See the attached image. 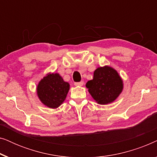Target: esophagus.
<instances>
[{
    "label": "esophagus",
    "instance_id": "34e87169",
    "mask_svg": "<svg viewBox=\"0 0 157 157\" xmlns=\"http://www.w3.org/2000/svg\"><path fill=\"white\" fill-rule=\"evenodd\" d=\"M83 81H79V82H75L74 85L76 86H81L83 85Z\"/></svg>",
    "mask_w": 157,
    "mask_h": 157
}]
</instances>
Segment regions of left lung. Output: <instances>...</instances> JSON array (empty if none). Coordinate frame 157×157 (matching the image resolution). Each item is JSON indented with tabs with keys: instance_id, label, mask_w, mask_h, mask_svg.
<instances>
[{
	"instance_id": "1",
	"label": "left lung",
	"mask_w": 157,
	"mask_h": 157,
	"mask_svg": "<svg viewBox=\"0 0 157 157\" xmlns=\"http://www.w3.org/2000/svg\"><path fill=\"white\" fill-rule=\"evenodd\" d=\"M94 99L99 104L113 102L123 89V82L113 68L99 67L94 73V78L86 85Z\"/></svg>"
}]
</instances>
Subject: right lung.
Instances as JSON below:
<instances>
[{
  "mask_svg": "<svg viewBox=\"0 0 157 157\" xmlns=\"http://www.w3.org/2000/svg\"><path fill=\"white\" fill-rule=\"evenodd\" d=\"M68 90L69 83L65 82L59 74H50L38 83L37 94L43 104L56 109L65 100Z\"/></svg>",
  "mask_w": 157,
  "mask_h": 157,
  "instance_id": "right-lung-1",
  "label": "right lung"
}]
</instances>
